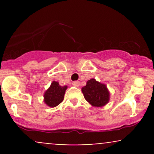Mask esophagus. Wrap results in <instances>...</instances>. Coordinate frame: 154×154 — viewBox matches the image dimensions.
<instances>
[{"label": "esophagus", "mask_w": 154, "mask_h": 154, "mask_svg": "<svg viewBox=\"0 0 154 154\" xmlns=\"http://www.w3.org/2000/svg\"><path fill=\"white\" fill-rule=\"evenodd\" d=\"M72 85H73L74 86H75V87H79V85H80V82H79V81H74V82H72Z\"/></svg>", "instance_id": "1"}]
</instances>
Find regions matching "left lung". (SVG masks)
<instances>
[{
  "mask_svg": "<svg viewBox=\"0 0 154 154\" xmlns=\"http://www.w3.org/2000/svg\"><path fill=\"white\" fill-rule=\"evenodd\" d=\"M82 92L85 100L93 106H103L109 100V92L106 86L95 79L88 80L82 88Z\"/></svg>",
  "mask_w": 154,
  "mask_h": 154,
  "instance_id": "1",
  "label": "left lung"
}]
</instances>
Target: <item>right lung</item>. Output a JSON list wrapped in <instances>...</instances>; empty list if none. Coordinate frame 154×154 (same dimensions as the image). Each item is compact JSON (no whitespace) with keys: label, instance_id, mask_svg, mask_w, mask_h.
I'll return each instance as SVG.
<instances>
[{"label":"right lung","instance_id":"1","mask_svg":"<svg viewBox=\"0 0 154 154\" xmlns=\"http://www.w3.org/2000/svg\"><path fill=\"white\" fill-rule=\"evenodd\" d=\"M66 88L67 86H61L59 82L54 81L44 94L45 103L50 107H55L59 105L63 101Z\"/></svg>","mask_w":154,"mask_h":154}]
</instances>
